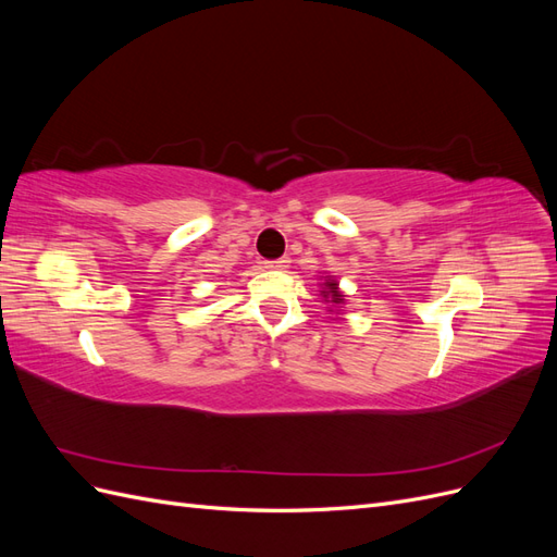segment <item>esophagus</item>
I'll use <instances>...</instances> for the list:
<instances>
[{
  "mask_svg": "<svg viewBox=\"0 0 557 557\" xmlns=\"http://www.w3.org/2000/svg\"><path fill=\"white\" fill-rule=\"evenodd\" d=\"M269 269H276V272H285V269L290 267V260L288 258H278V260H269L264 262Z\"/></svg>",
  "mask_w": 557,
  "mask_h": 557,
  "instance_id": "1",
  "label": "esophagus"
}]
</instances>
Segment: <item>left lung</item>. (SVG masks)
Instances as JSON below:
<instances>
[{"mask_svg": "<svg viewBox=\"0 0 557 557\" xmlns=\"http://www.w3.org/2000/svg\"><path fill=\"white\" fill-rule=\"evenodd\" d=\"M320 295L325 297V301H330L332 307H342L344 305V295H342V290H339V283H336L334 278H325V283H323V290H320Z\"/></svg>", "mask_w": 557, "mask_h": 557, "instance_id": "8db88e82", "label": "left lung"}]
</instances>
